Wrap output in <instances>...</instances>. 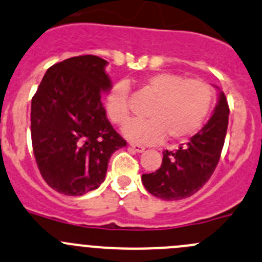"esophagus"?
Returning <instances> with one entry per match:
<instances>
[{"mask_svg": "<svg viewBox=\"0 0 262 262\" xmlns=\"http://www.w3.org/2000/svg\"><path fill=\"white\" fill-rule=\"evenodd\" d=\"M129 146H130V148L133 149V151H136V152H143L144 151V147L141 146V144L130 143V144H129Z\"/></svg>", "mask_w": 262, "mask_h": 262, "instance_id": "esophagus-1", "label": "esophagus"}]
</instances>
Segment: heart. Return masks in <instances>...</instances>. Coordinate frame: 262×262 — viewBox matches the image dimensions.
<instances>
[{"instance_id":"b5f03b06","label":"heart","mask_w":262,"mask_h":262,"mask_svg":"<svg viewBox=\"0 0 262 262\" xmlns=\"http://www.w3.org/2000/svg\"><path fill=\"white\" fill-rule=\"evenodd\" d=\"M152 102L146 108L144 120L126 124L123 133L138 143L156 144L167 137L172 141L193 136L202 126L214 103L209 83L201 79H185L177 73H155L142 85ZM105 110L114 124L125 123L130 115L129 87L118 82L105 97Z\"/></svg>"}]
</instances>
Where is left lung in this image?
Instances as JSON below:
<instances>
[{
    "instance_id": "1",
    "label": "left lung",
    "mask_w": 262,
    "mask_h": 262,
    "mask_svg": "<svg viewBox=\"0 0 262 262\" xmlns=\"http://www.w3.org/2000/svg\"><path fill=\"white\" fill-rule=\"evenodd\" d=\"M229 119V106L220 91L214 114L204 128L187 144L164 151L159 170L142 175V183L151 194L166 201L187 199L201 189L220 160Z\"/></svg>"
}]
</instances>
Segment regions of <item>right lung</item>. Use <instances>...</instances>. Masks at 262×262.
<instances>
[{"instance_id":"1","label":"right lung","mask_w":262,"mask_h":262,"mask_svg":"<svg viewBox=\"0 0 262 262\" xmlns=\"http://www.w3.org/2000/svg\"><path fill=\"white\" fill-rule=\"evenodd\" d=\"M107 61L84 55L55 63L32 100L30 133L40 175L65 195L103 183L111 155L126 142L106 118L102 93L111 84Z\"/></svg>"}]
</instances>
